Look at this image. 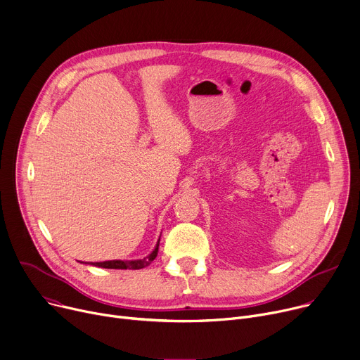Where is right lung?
<instances>
[{
    "instance_id": "obj_1",
    "label": "right lung",
    "mask_w": 360,
    "mask_h": 360,
    "mask_svg": "<svg viewBox=\"0 0 360 360\" xmlns=\"http://www.w3.org/2000/svg\"><path fill=\"white\" fill-rule=\"evenodd\" d=\"M158 245H160V239L157 240V245L153 250V252L141 259H112V261H103V262H91V265L108 268V269H141L148 266L155 259L158 252Z\"/></svg>"
}]
</instances>
